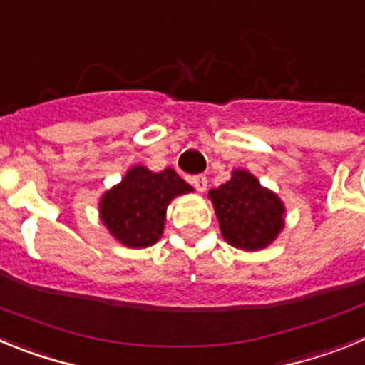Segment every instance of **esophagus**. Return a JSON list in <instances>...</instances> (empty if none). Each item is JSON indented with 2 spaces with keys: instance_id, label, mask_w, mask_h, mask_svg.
Instances as JSON below:
<instances>
[{
  "instance_id": "1",
  "label": "esophagus",
  "mask_w": 365,
  "mask_h": 365,
  "mask_svg": "<svg viewBox=\"0 0 365 365\" xmlns=\"http://www.w3.org/2000/svg\"><path fill=\"white\" fill-rule=\"evenodd\" d=\"M190 182L193 185V188L197 190L199 193H205L206 192V186H208V179L205 175H195L190 179Z\"/></svg>"
}]
</instances>
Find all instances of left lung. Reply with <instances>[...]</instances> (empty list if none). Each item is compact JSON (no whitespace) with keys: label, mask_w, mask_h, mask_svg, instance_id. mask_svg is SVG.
Returning <instances> with one entry per match:
<instances>
[{"label":"left lung","mask_w":365,"mask_h":365,"mask_svg":"<svg viewBox=\"0 0 365 365\" xmlns=\"http://www.w3.org/2000/svg\"><path fill=\"white\" fill-rule=\"evenodd\" d=\"M228 245L256 252L274 243L285 227V205L247 170H234L230 180L208 192Z\"/></svg>","instance_id":"1"}]
</instances>
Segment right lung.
<instances>
[{"label": "right lung", "instance_id": "1", "mask_svg": "<svg viewBox=\"0 0 365 365\" xmlns=\"http://www.w3.org/2000/svg\"><path fill=\"white\" fill-rule=\"evenodd\" d=\"M190 192H193L192 186L172 168L151 172L137 164L125 172L118 185L102 193L100 221L124 247H151L163 235L168 205Z\"/></svg>", "mask_w": 365, "mask_h": 365}]
</instances>
